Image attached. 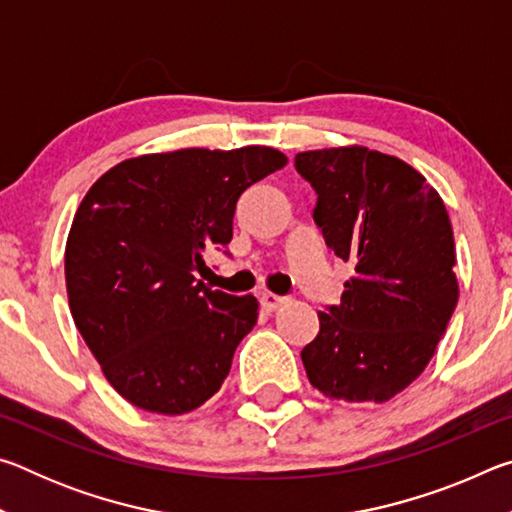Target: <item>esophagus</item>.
<instances>
[{"label": "esophagus", "instance_id": "esophagus-1", "mask_svg": "<svg viewBox=\"0 0 512 512\" xmlns=\"http://www.w3.org/2000/svg\"><path fill=\"white\" fill-rule=\"evenodd\" d=\"M284 302H287V298H284V296H275V293H268V291L259 293V305H262V309L268 311V314H271V311L280 309Z\"/></svg>", "mask_w": 512, "mask_h": 512}]
</instances>
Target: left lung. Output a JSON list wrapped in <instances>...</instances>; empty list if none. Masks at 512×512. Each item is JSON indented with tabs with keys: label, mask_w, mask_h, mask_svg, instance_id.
I'll return each mask as SVG.
<instances>
[{
	"label": "left lung",
	"mask_w": 512,
	"mask_h": 512,
	"mask_svg": "<svg viewBox=\"0 0 512 512\" xmlns=\"http://www.w3.org/2000/svg\"><path fill=\"white\" fill-rule=\"evenodd\" d=\"M296 171L316 192L327 248L354 264L341 305L318 311V336L300 352L307 377L332 400H391L427 368L458 302L443 198L366 146L298 153Z\"/></svg>",
	"instance_id": "left-lung-1"
}]
</instances>
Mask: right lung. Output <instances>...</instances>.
Wrapping results in <instances>:
<instances>
[{
  "label": "right lung",
  "instance_id": "obj_1",
  "mask_svg": "<svg viewBox=\"0 0 512 512\" xmlns=\"http://www.w3.org/2000/svg\"><path fill=\"white\" fill-rule=\"evenodd\" d=\"M284 164L268 146L153 153L112 167L85 194L65 248L69 309L137 409L194 411L228 377L259 305L196 273L207 248L230 244L239 196Z\"/></svg>",
  "mask_w": 512,
  "mask_h": 512
}]
</instances>
